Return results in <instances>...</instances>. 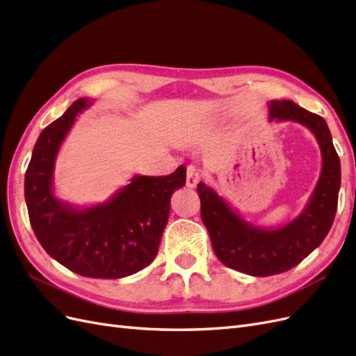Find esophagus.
<instances>
[{
    "label": "esophagus",
    "mask_w": 356,
    "mask_h": 356,
    "mask_svg": "<svg viewBox=\"0 0 356 356\" xmlns=\"http://www.w3.org/2000/svg\"><path fill=\"white\" fill-rule=\"evenodd\" d=\"M200 181V174L199 170L195 166H188L187 168V179H186V184L188 188H195Z\"/></svg>",
    "instance_id": "obj_1"
}]
</instances>
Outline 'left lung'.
Wrapping results in <instances>:
<instances>
[{"label":"left lung","instance_id":"obj_1","mask_svg":"<svg viewBox=\"0 0 356 356\" xmlns=\"http://www.w3.org/2000/svg\"><path fill=\"white\" fill-rule=\"evenodd\" d=\"M268 120L300 123L315 135L321 148L318 184L297 218L279 227H260L243 220L212 187L197 184L202 221L215 255L222 264L251 276L284 273L316 250L336 217L341 181L340 159L324 118L293 101H270Z\"/></svg>","mask_w":356,"mask_h":356}]
</instances>
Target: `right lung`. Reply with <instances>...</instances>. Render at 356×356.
<instances>
[{
    "label": "right lung",
    "instance_id": "right-lung-1",
    "mask_svg": "<svg viewBox=\"0 0 356 356\" xmlns=\"http://www.w3.org/2000/svg\"><path fill=\"white\" fill-rule=\"evenodd\" d=\"M90 105L77 99L40 134L25 174V200L32 230L51 258L86 277L120 279L154 260L170 197L186 186V168L166 177L135 175L92 207L60 200L53 188L56 157L77 115Z\"/></svg>",
    "mask_w": 356,
    "mask_h": 356
}]
</instances>
